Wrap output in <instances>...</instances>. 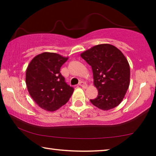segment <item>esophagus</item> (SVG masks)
Listing matches in <instances>:
<instances>
[{"instance_id": "34e87169", "label": "esophagus", "mask_w": 156, "mask_h": 156, "mask_svg": "<svg viewBox=\"0 0 156 156\" xmlns=\"http://www.w3.org/2000/svg\"><path fill=\"white\" fill-rule=\"evenodd\" d=\"M80 87H82V88H84V89H86L87 87V84L86 82H80Z\"/></svg>"}]
</instances>
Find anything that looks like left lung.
<instances>
[{
    "label": "left lung",
    "mask_w": 156,
    "mask_h": 156,
    "mask_svg": "<svg viewBox=\"0 0 156 156\" xmlns=\"http://www.w3.org/2000/svg\"><path fill=\"white\" fill-rule=\"evenodd\" d=\"M92 68L98 96L91 103L102 110L114 108L122 101L130 84L128 60L118 48L109 44L94 46L81 54Z\"/></svg>",
    "instance_id": "obj_1"
}]
</instances>
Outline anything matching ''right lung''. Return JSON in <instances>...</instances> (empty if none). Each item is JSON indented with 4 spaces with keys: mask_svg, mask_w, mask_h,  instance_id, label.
Segmentation results:
<instances>
[{
    "mask_svg": "<svg viewBox=\"0 0 156 156\" xmlns=\"http://www.w3.org/2000/svg\"><path fill=\"white\" fill-rule=\"evenodd\" d=\"M67 57L54 52L35 56L26 70L25 82L30 95L40 107L54 112L69 101L74 88L65 82L60 68Z\"/></svg>",
    "mask_w": 156,
    "mask_h": 156,
    "instance_id": "obj_1",
    "label": "right lung"
}]
</instances>
